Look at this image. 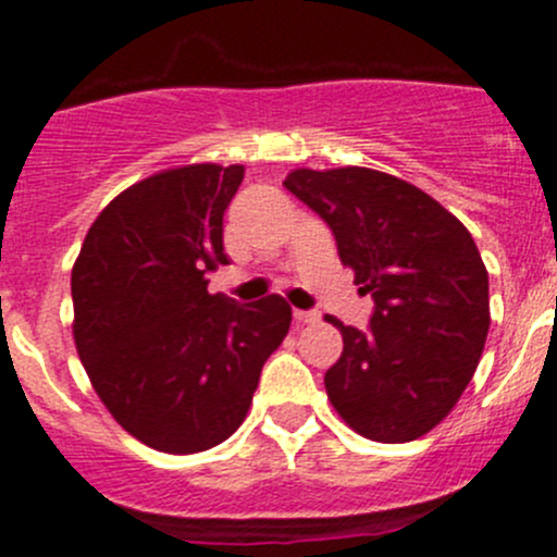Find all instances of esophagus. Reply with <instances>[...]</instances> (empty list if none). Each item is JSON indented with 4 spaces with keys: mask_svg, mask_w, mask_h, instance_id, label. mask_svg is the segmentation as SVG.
<instances>
[{
    "mask_svg": "<svg viewBox=\"0 0 557 557\" xmlns=\"http://www.w3.org/2000/svg\"><path fill=\"white\" fill-rule=\"evenodd\" d=\"M294 320L299 325H312V323H318L320 314L318 312H307V310H294Z\"/></svg>",
    "mask_w": 557,
    "mask_h": 557,
    "instance_id": "esophagus-1",
    "label": "esophagus"
}]
</instances>
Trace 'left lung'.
<instances>
[{
  "instance_id": "1",
  "label": "left lung",
  "mask_w": 557,
  "mask_h": 557,
  "mask_svg": "<svg viewBox=\"0 0 557 557\" xmlns=\"http://www.w3.org/2000/svg\"><path fill=\"white\" fill-rule=\"evenodd\" d=\"M283 185L329 223L342 263L374 299L369 331L329 314L345 342L325 372L331 407L385 445L429 434L474 377L491 329L474 239L418 185L367 166H301Z\"/></svg>"
}]
</instances>
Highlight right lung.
<instances>
[{"label": "right lung", "mask_w": 557, "mask_h": 557, "mask_svg": "<svg viewBox=\"0 0 557 557\" xmlns=\"http://www.w3.org/2000/svg\"><path fill=\"white\" fill-rule=\"evenodd\" d=\"M243 177V164H185L128 185L72 267L77 356L107 412L153 450L226 442L290 329L283 296L234 305L207 290L228 263L223 212Z\"/></svg>", "instance_id": "add662e5"}]
</instances>
